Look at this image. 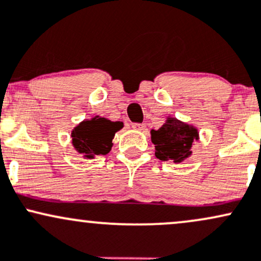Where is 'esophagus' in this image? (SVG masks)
<instances>
[{
	"mask_svg": "<svg viewBox=\"0 0 261 261\" xmlns=\"http://www.w3.org/2000/svg\"><path fill=\"white\" fill-rule=\"evenodd\" d=\"M132 128L136 130H139V132H144L145 124H143V123H133V124H132Z\"/></svg>",
	"mask_w": 261,
	"mask_h": 261,
	"instance_id": "obj_1",
	"label": "esophagus"
}]
</instances>
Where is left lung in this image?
<instances>
[{
	"label": "left lung",
	"instance_id": "8db88e82",
	"mask_svg": "<svg viewBox=\"0 0 261 261\" xmlns=\"http://www.w3.org/2000/svg\"><path fill=\"white\" fill-rule=\"evenodd\" d=\"M150 134L155 145V156L163 162H184L192 154L194 140L198 139V132L195 127L170 117L159 129H151Z\"/></svg>",
	"mask_w": 261,
	"mask_h": 261
}]
</instances>
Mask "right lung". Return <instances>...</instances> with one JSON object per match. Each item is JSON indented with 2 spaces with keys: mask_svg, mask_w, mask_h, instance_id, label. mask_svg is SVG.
Instances as JSON below:
<instances>
[{
  "mask_svg": "<svg viewBox=\"0 0 261 261\" xmlns=\"http://www.w3.org/2000/svg\"><path fill=\"white\" fill-rule=\"evenodd\" d=\"M122 127V122H111L103 117L96 116L74 128L71 132L72 145L87 159H93L96 155H106L112 148L116 132Z\"/></svg>",
  "mask_w": 261,
  "mask_h": 261,
  "instance_id": "obj_1",
  "label": "right lung"
}]
</instances>
